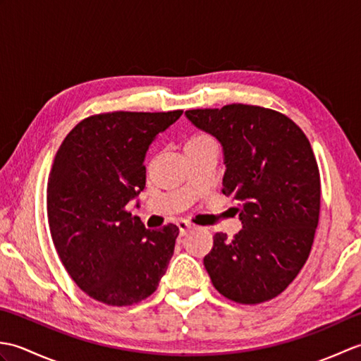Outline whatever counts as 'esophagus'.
<instances>
[{
    "instance_id": "esophagus-1",
    "label": "esophagus",
    "mask_w": 361,
    "mask_h": 361,
    "mask_svg": "<svg viewBox=\"0 0 361 361\" xmlns=\"http://www.w3.org/2000/svg\"><path fill=\"white\" fill-rule=\"evenodd\" d=\"M178 228H180V235H186L190 229L194 228V225L189 224V221L181 220V221H178Z\"/></svg>"
}]
</instances>
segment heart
I'll return each mask as SVG.
<instances>
[{"mask_svg": "<svg viewBox=\"0 0 361 361\" xmlns=\"http://www.w3.org/2000/svg\"><path fill=\"white\" fill-rule=\"evenodd\" d=\"M204 144H214V141L211 140V136L204 135V133H195L188 140L186 145H204ZM185 145V147H186Z\"/></svg>", "mask_w": 361, "mask_h": 361, "instance_id": "heart-1", "label": "heart"}]
</instances>
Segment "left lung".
I'll return each mask as SVG.
<instances>
[{"label": "left lung", "instance_id": "left-lung-1", "mask_svg": "<svg viewBox=\"0 0 361 361\" xmlns=\"http://www.w3.org/2000/svg\"><path fill=\"white\" fill-rule=\"evenodd\" d=\"M186 118L224 147L221 192L239 202L242 221L233 239L214 235L206 271L231 301L265 302L293 282L313 245L321 183L310 142L286 114L257 105L188 110Z\"/></svg>", "mask_w": 361, "mask_h": 361}]
</instances>
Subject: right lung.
I'll list each match as a JSON object with an SVG mask.
<instances>
[{"mask_svg":"<svg viewBox=\"0 0 361 361\" xmlns=\"http://www.w3.org/2000/svg\"><path fill=\"white\" fill-rule=\"evenodd\" d=\"M181 114H94L54 158L46 195L54 247L71 279L99 302H140L167 270L178 226L150 231L126 206L145 188L149 145Z\"/></svg>","mask_w":361,"mask_h":361,"instance_id":"1","label":"right lung"}]
</instances>
